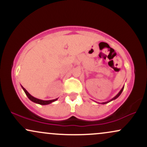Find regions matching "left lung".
Masks as SVG:
<instances>
[{"mask_svg": "<svg viewBox=\"0 0 147 147\" xmlns=\"http://www.w3.org/2000/svg\"><path fill=\"white\" fill-rule=\"evenodd\" d=\"M124 86L122 87V88L120 90V91H119V92H118L117 93V95H116V96H115V97H113V98H112L111 99V100H109V101H107V102H102V103H99V104H107V103H109V102H111V101H113V100H114V99H117L118 97H119V95H121V93H122V91H123V90H124Z\"/></svg>", "mask_w": 147, "mask_h": 147, "instance_id": "left-lung-1", "label": "left lung"}]
</instances>
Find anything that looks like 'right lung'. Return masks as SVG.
Instances as JSON below:
<instances>
[{
	"mask_svg": "<svg viewBox=\"0 0 147 147\" xmlns=\"http://www.w3.org/2000/svg\"><path fill=\"white\" fill-rule=\"evenodd\" d=\"M22 88H23V90H24L25 93L26 94V95L28 96V97L29 98V99L32 101V102H34V103H36V104H41V105H48V104H51V103L55 102V101H57L58 98L57 99H52V100H42V99H37L36 97H33V96H32L29 92H28L26 90H25V88H24L23 86H21Z\"/></svg>",
	"mask_w": 147,
	"mask_h": 147,
	"instance_id": "add662e5",
	"label": "right lung"
}]
</instances>
